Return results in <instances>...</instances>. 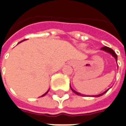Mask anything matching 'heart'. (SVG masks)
<instances>
[{
  "mask_svg": "<svg viewBox=\"0 0 126 126\" xmlns=\"http://www.w3.org/2000/svg\"><path fill=\"white\" fill-rule=\"evenodd\" d=\"M81 47H84V45H82Z\"/></svg>",
  "mask_w": 126,
  "mask_h": 126,
  "instance_id": "b5f03b06",
  "label": "heart"
}]
</instances>
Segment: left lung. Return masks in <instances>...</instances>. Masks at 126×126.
<instances>
[{"label": "left lung", "mask_w": 126, "mask_h": 126, "mask_svg": "<svg viewBox=\"0 0 126 126\" xmlns=\"http://www.w3.org/2000/svg\"><path fill=\"white\" fill-rule=\"evenodd\" d=\"M101 49H102V50H104V51H105L108 52V53H110V54L112 55L114 58H115L116 61L117 62V54L115 53V52H114L112 48H109V47H102V48H101ZM71 90L73 91V92H74L76 94H78V95H81V96H85V95H83V94H80L79 93H78V92L75 91L74 90H73L71 87ZM108 91V90H107V91H105L104 93H101V94H98V95H95V96H94V97H99V96H101V95H103L104 94H105V93H106Z\"/></svg>", "instance_id": "obj_1"}]
</instances>
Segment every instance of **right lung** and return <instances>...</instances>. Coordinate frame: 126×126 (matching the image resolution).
I'll use <instances>...</instances> for the list:
<instances>
[{
	"label": "right lung",
	"mask_w": 126,
	"mask_h": 126,
	"mask_svg": "<svg viewBox=\"0 0 126 126\" xmlns=\"http://www.w3.org/2000/svg\"><path fill=\"white\" fill-rule=\"evenodd\" d=\"M22 41H23V40H22ZM48 91H47V93H45V94H43V95H42V96H41V97H43V96H45V94H47V93H48Z\"/></svg>",
	"instance_id": "obj_1"
}]
</instances>
